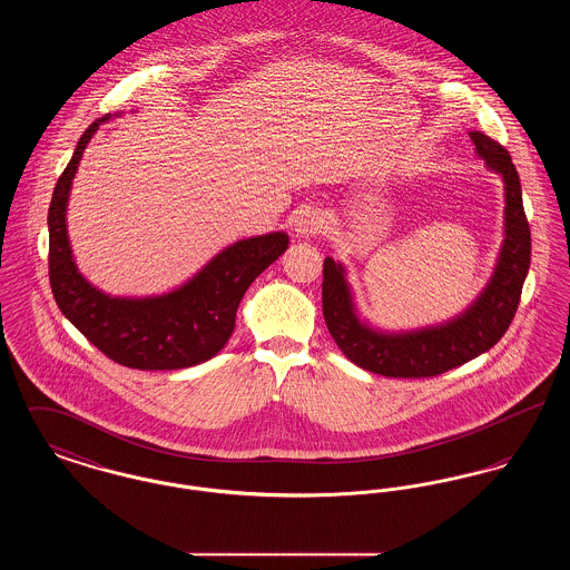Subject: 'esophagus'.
I'll return each mask as SVG.
<instances>
[{
	"label": "esophagus",
	"instance_id": "obj_1",
	"mask_svg": "<svg viewBox=\"0 0 570 570\" xmlns=\"http://www.w3.org/2000/svg\"><path fill=\"white\" fill-rule=\"evenodd\" d=\"M326 219L321 209L316 207H301L297 214L293 216V230L301 239H309L323 233Z\"/></svg>",
	"mask_w": 570,
	"mask_h": 570
}]
</instances>
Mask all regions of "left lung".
<instances>
[{
    "mask_svg": "<svg viewBox=\"0 0 570 570\" xmlns=\"http://www.w3.org/2000/svg\"><path fill=\"white\" fill-rule=\"evenodd\" d=\"M476 154L504 181V244L479 298L453 321L404 333H386L356 316L346 272L326 256L323 314L331 337L354 365L386 379H430L488 353L513 323L530 269V226L521 184L509 151L483 132H470Z\"/></svg>",
    "mask_w": 570,
    "mask_h": 570,
    "instance_id": "left-lung-1",
    "label": "left lung"
}]
</instances>
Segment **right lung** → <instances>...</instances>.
Returning a JSON list of instances; mask_svg holds the SVG:
<instances>
[{
	"mask_svg": "<svg viewBox=\"0 0 570 570\" xmlns=\"http://www.w3.org/2000/svg\"><path fill=\"white\" fill-rule=\"evenodd\" d=\"M110 115L82 132L49 207V279L61 314L119 365L184 370L216 356L235 328L249 284L288 247L286 233L242 239L216 254L184 286L156 297H110L82 277L68 239L66 209L82 151Z\"/></svg>",
	"mask_w": 570,
	"mask_h": 570,
	"instance_id": "obj_1",
	"label": "right lung"
}]
</instances>
